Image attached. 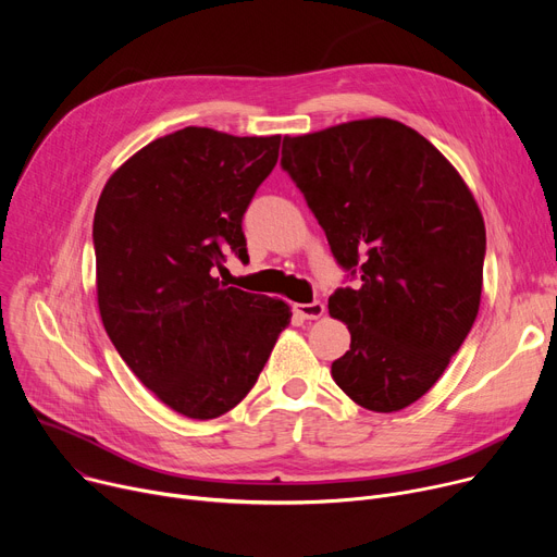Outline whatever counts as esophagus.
I'll return each instance as SVG.
<instances>
[{
	"instance_id": "1",
	"label": "esophagus",
	"mask_w": 557,
	"mask_h": 557,
	"mask_svg": "<svg viewBox=\"0 0 557 557\" xmlns=\"http://www.w3.org/2000/svg\"><path fill=\"white\" fill-rule=\"evenodd\" d=\"M296 315H300L302 320H318L320 315L325 313V305L323 302H307V305H294Z\"/></svg>"
}]
</instances>
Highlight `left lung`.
Listing matches in <instances>:
<instances>
[{
    "label": "left lung",
    "mask_w": 557,
    "mask_h": 557,
    "mask_svg": "<svg viewBox=\"0 0 557 557\" xmlns=\"http://www.w3.org/2000/svg\"><path fill=\"white\" fill-rule=\"evenodd\" d=\"M300 187L357 288L330 315L349 330L338 388L374 413L418 401L470 334L483 288L485 223L454 164L418 131L370 116L282 141Z\"/></svg>",
    "instance_id": "left-lung-1"
}]
</instances>
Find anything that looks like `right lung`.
Listing matches in <instances>:
<instances>
[{
  "label": "right lung",
  "instance_id": "1",
  "mask_svg": "<svg viewBox=\"0 0 557 557\" xmlns=\"http://www.w3.org/2000/svg\"><path fill=\"white\" fill-rule=\"evenodd\" d=\"M280 139L187 126L128 158L97 202L103 327L139 382L191 420L237 406L290 323L284 300L214 277L227 250L248 259L242 219Z\"/></svg>",
  "mask_w": 557,
  "mask_h": 557
}]
</instances>
